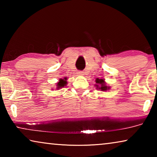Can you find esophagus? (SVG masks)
Returning <instances> with one entry per match:
<instances>
[{
    "label": "esophagus",
    "instance_id": "1",
    "mask_svg": "<svg viewBox=\"0 0 157 157\" xmlns=\"http://www.w3.org/2000/svg\"><path fill=\"white\" fill-rule=\"evenodd\" d=\"M83 71H78V75H83Z\"/></svg>",
    "mask_w": 157,
    "mask_h": 157
}]
</instances>
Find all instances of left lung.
<instances>
[{"mask_svg": "<svg viewBox=\"0 0 157 157\" xmlns=\"http://www.w3.org/2000/svg\"><path fill=\"white\" fill-rule=\"evenodd\" d=\"M97 84L100 85V87H99V89H101V91H107V89H109V88L106 86L105 84L104 83V80L102 79H96V81H95ZM98 84L96 85L98 88Z\"/></svg>", "mask_w": 157, "mask_h": 157, "instance_id": "left-lung-1", "label": "left lung"}]
</instances>
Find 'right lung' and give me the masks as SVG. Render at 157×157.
<instances>
[{"mask_svg": "<svg viewBox=\"0 0 157 157\" xmlns=\"http://www.w3.org/2000/svg\"><path fill=\"white\" fill-rule=\"evenodd\" d=\"M66 79H67V78H64V79H59V82L57 83V89L62 88V87L66 86V84H67Z\"/></svg>", "mask_w": 157, "mask_h": 157, "instance_id": "add662e5", "label": "right lung"}]
</instances>
